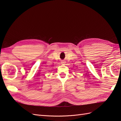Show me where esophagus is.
Instances as JSON below:
<instances>
[{
  "instance_id": "34e87169",
  "label": "esophagus",
  "mask_w": 121,
  "mask_h": 121,
  "mask_svg": "<svg viewBox=\"0 0 121 121\" xmlns=\"http://www.w3.org/2000/svg\"><path fill=\"white\" fill-rule=\"evenodd\" d=\"M61 64H65V61H61Z\"/></svg>"
}]
</instances>
